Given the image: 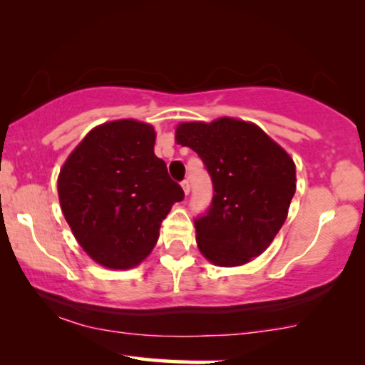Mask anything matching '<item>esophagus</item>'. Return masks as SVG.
I'll return each mask as SVG.
<instances>
[{
  "label": "esophagus",
  "mask_w": 365,
  "mask_h": 365,
  "mask_svg": "<svg viewBox=\"0 0 365 365\" xmlns=\"http://www.w3.org/2000/svg\"><path fill=\"white\" fill-rule=\"evenodd\" d=\"M181 186H182V191H184V194H189V191H191V186H189V181H182L181 182Z\"/></svg>",
  "instance_id": "1"
}]
</instances>
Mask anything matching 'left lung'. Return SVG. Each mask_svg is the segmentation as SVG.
Wrapping results in <instances>:
<instances>
[{"mask_svg": "<svg viewBox=\"0 0 365 365\" xmlns=\"http://www.w3.org/2000/svg\"><path fill=\"white\" fill-rule=\"evenodd\" d=\"M176 143L206 164L214 196L196 219V242L209 262L236 267L261 256L286 221L296 192V164L257 124L236 118L176 126Z\"/></svg>", "mask_w": 365, "mask_h": 365, "instance_id": "obj_1", "label": "left lung"}]
</instances>
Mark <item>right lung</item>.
<instances>
[{"label":"right lung","instance_id":"add662e5","mask_svg":"<svg viewBox=\"0 0 365 365\" xmlns=\"http://www.w3.org/2000/svg\"><path fill=\"white\" fill-rule=\"evenodd\" d=\"M156 131L136 119L93 128L58 176L63 216L84 252L108 269H131L156 246L163 219L184 199L154 154Z\"/></svg>","mask_w":365,"mask_h":365}]
</instances>
